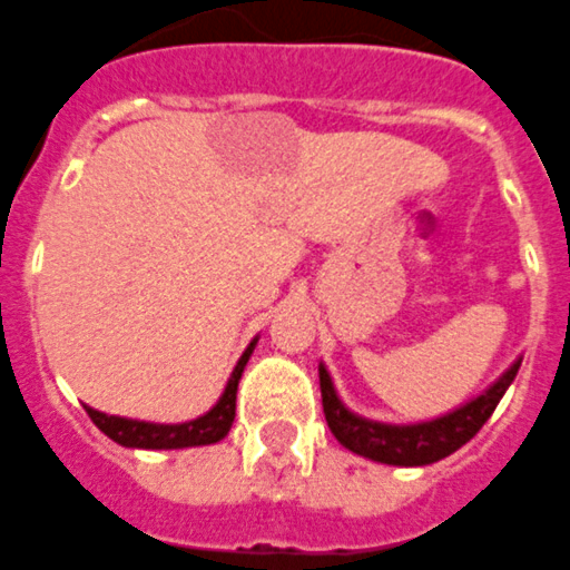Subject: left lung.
Masks as SVG:
<instances>
[{
	"label": "left lung",
	"instance_id": "1",
	"mask_svg": "<svg viewBox=\"0 0 570 570\" xmlns=\"http://www.w3.org/2000/svg\"><path fill=\"white\" fill-rule=\"evenodd\" d=\"M519 364H522V358L513 361L491 387L479 393L476 399L464 402L462 407L435 415L428 422L410 424L375 422L367 415L353 413L341 402L338 390L330 379V370L318 364L321 402H324L326 424L346 450H353V453L370 459V462L395 464V468H424V464H433L439 459L450 456V453H456L462 444H468L482 430V424L497 410L504 390L511 387V381L517 379Z\"/></svg>",
	"mask_w": 570,
	"mask_h": 570
}]
</instances>
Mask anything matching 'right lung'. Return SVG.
Here are the masks:
<instances>
[{"label":"right lung","instance_id":"right-lung-1","mask_svg":"<svg viewBox=\"0 0 570 570\" xmlns=\"http://www.w3.org/2000/svg\"><path fill=\"white\" fill-rule=\"evenodd\" d=\"M257 344V335L249 341L244 355L237 358L235 370H232L229 381H226L224 395L217 399L215 407L209 413L197 415L191 422L180 424H157V422H140V419H122V415H108L94 410L86 404V413L91 415V422L114 439L122 448H142V450H183V448H203V444L220 442L232 430L235 422V399H237V381L244 375L246 361H249L252 350Z\"/></svg>","mask_w":570,"mask_h":570}]
</instances>
